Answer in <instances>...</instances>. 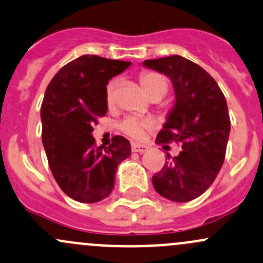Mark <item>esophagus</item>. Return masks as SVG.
<instances>
[{
  "label": "esophagus",
  "instance_id": "1",
  "mask_svg": "<svg viewBox=\"0 0 263 263\" xmlns=\"http://www.w3.org/2000/svg\"><path fill=\"white\" fill-rule=\"evenodd\" d=\"M148 146L146 145H141V143H136L134 142L132 143V151L134 153H145V151H147Z\"/></svg>",
  "mask_w": 263,
  "mask_h": 263
}]
</instances>
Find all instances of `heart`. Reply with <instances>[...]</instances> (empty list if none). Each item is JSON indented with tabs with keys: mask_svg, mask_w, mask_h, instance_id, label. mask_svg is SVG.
<instances>
[{
	"mask_svg": "<svg viewBox=\"0 0 263 263\" xmlns=\"http://www.w3.org/2000/svg\"><path fill=\"white\" fill-rule=\"evenodd\" d=\"M140 83L146 96L162 95L167 92V81L162 76L153 71H146L140 76ZM117 81H110L106 88V102L108 106H112L115 102V89ZM154 123L150 120H137V118L128 117L121 123V129L132 139H142L147 129L153 128Z\"/></svg>",
	"mask_w": 263,
	"mask_h": 263,
	"instance_id": "1",
	"label": "heart"
}]
</instances>
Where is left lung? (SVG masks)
Returning <instances> with one entry per match:
<instances>
[{
  "label": "left lung",
  "instance_id": "8db88e82",
  "mask_svg": "<svg viewBox=\"0 0 263 263\" xmlns=\"http://www.w3.org/2000/svg\"><path fill=\"white\" fill-rule=\"evenodd\" d=\"M145 68L173 83L175 103L157 134L156 143L181 142L178 156L155 174L153 184L161 197L186 203L200 197L217 178L231 131L228 107L217 82L201 66L180 55L145 60Z\"/></svg>",
  "mask_w": 263,
  "mask_h": 263
}]
</instances>
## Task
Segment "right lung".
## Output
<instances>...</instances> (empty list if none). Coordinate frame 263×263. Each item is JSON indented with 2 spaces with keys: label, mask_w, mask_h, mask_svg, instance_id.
I'll use <instances>...</instances> for the list:
<instances>
[{
  "label": "right lung",
  "mask_w": 263,
  "mask_h": 263,
  "mask_svg": "<svg viewBox=\"0 0 263 263\" xmlns=\"http://www.w3.org/2000/svg\"><path fill=\"white\" fill-rule=\"evenodd\" d=\"M131 62L83 55L63 66L41 104L43 145L60 189L81 203H97L115 187L118 165L131 155L129 141L113 137L96 147L93 124L107 112L106 88Z\"/></svg>",
  "instance_id": "add662e5"
}]
</instances>
